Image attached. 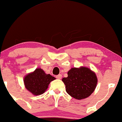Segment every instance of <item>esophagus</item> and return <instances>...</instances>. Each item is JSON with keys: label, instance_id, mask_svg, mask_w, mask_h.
<instances>
[{"label": "esophagus", "instance_id": "esophagus-1", "mask_svg": "<svg viewBox=\"0 0 122 122\" xmlns=\"http://www.w3.org/2000/svg\"><path fill=\"white\" fill-rule=\"evenodd\" d=\"M56 78L58 79H61L62 78V75L61 74H59V75H57L56 76Z\"/></svg>", "mask_w": 122, "mask_h": 122}]
</instances>
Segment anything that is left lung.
<instances>
[{"label": "left lung", "mask_w": 122, "mask_h": 122, "mask_svg": "<svg viewBox=\"0 0 122 122\" xmlns=\"http://www.w3.org/2000/svg\"><path fill=\"white\" fill-rule=\"evenodd\" d=\"M68 77L62 81L66 85V91L77 100L89 96L95 90L97 83L95 73L86 67L72 68L67 73Z\"/></svg>", "instance_id": "obj_1"}]
</instances>
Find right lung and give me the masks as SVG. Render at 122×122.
<instances>
[{
  "mask_svg": "<svg viewBox=\"0 0 122 122\" xmlns=\"http://www.w3.org/2000/svg\"><path fill=\"white\" fill-rule=\"evenodd\" d=\"M55 79L50 74L45 73L42 69L37 68L27 74L23 81L26 88L33 95H39L46 90L50 83Z\"/></svg>",
  "mask_w": 122,
  "mask_h": 122,
  "instance_id": "add662e5",
  "label": "right lung"
}]
</instances>
